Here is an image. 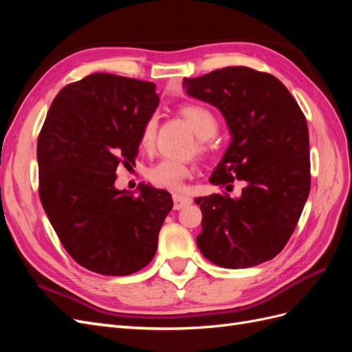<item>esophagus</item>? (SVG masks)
<instances>
[{"instance_id": "34e87169", "label": "esophagus", "mask_w": 352, "mask_h": 352, "mask_svg": "<svg viewBox=\"0 0 352 352\" xmlns=\"http://www.w3.org/2000/svg\"><path fill=\"white\" fill-rule=\"evenodd\" d=\"M190 202H192V199H190L189 197H185V195H173V208L175 210H180L184 208L186 206H189Z\"/></svg>"}]
</instances>
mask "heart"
Masks as SVG:
<instances>
[{
    "mask_svg": "<svg viewBox=\"0 0 352 352\" xmlns=\"http://www.w3.org/2000/svg\"><path fill=\"white\" fill-rule=\"evenodd\" d=\"M180 116L192 127L195 135L199 138L198 150L204 153L207 150V145L204 140H208L217 132V119L208 109L202 107L198 104H188L185 107L180 109ZM158 131V116L151 114L145 120L141 135H140V145L144 150L150 151L155 144ZM192 173V168L182 162H176V160L164 158L158 162L153 167L148 168L146 177L150 182L158 188H164L168 190H179L182 188L185 179H188Z\"/></svg>",
    "mask_w": 352,
    "mask_h": 352,
    "instance_id": "heart-1",
    "label": "heart"
}]
</instances>
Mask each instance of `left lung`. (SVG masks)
I'll list each match as a JSON object with an SVG mask.
<instances>
[{
	"label": "left lung",
	"mask_w": 352,
	"mask_h": 352,
	"mask_svg": "<svg viewBox=\"0 0 352 352\" xmlns=\"http://www.w3.org/2000/svg\"><path fill=\"white\" fill-rule=\"evenodd\" d=\"M189 97L225 117L230 145L210 182L230 188L245 180L238 198L212 194L195 199L202 211L198 248L211 263L247 269L278 255L300 220L310 194V141L305 116L273 74L225 67L185 78Z\"/></svg>",
	"instance_id": "1"
}]
</instances>
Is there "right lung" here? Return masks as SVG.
<instances>
[{"instance_id":"1","label":"right lung","mask_w":352,"mask_h":352,"mask_svg":"<svg viewBox=\"0 0 352 352\" xmlns=\"http://www.w3.org/2000/svg\"><path fill=\"white\" fill-rule=\"evenodd\" d=\"M158 102L153 82L94 73L57 94L41 129L42 207L70 257L91 272L132 274L155 255L172 195L141 185L133 197L114 182Z\"/></svg>"}]
</instances>
